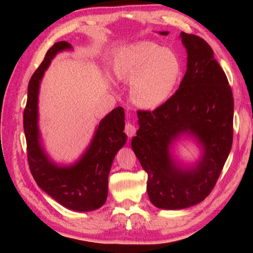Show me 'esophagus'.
<instances>
[{
    "label": "esophagus",
    "instance_id": "1",
    "mask_svg": "<svg viewBox=\"0 0 253 253\" xmlns=\"http://www.w3.org/2000/svg\"><path fill=\"white\" fill-rule=\"evenodd\" d=\"M125 132L128 137H132L136 134V127L130 123H126L125 125Z\"/></svg>",
    "mask_w": 253,
    "mask_h": 253
}]
</instances>
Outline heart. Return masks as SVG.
I'll return each instance as SVG.
<instances>
[{
    "mask_svg": "<svg viewBox=\"0 0 253 253\" xmlns=\"http://www.w3.org/2000/svg\"><path fill=\"white\" fill-rule=\"evenodd\" d=\"M113 71L119 80L130 84V99L136 106L153 109L169 97L181 67L173 51L144 41L119 50Z\"/></svg>",
    "mask_w": 253,
    "mask_h": 253,
    "instance_id": "1",
    "label": "heart"
}]
</instances>
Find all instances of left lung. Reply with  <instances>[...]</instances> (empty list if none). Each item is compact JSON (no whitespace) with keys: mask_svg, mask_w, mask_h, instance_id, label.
Returning a JSON list of instances; mask_svg holds the SVG:
<instances>
[{"mask_svg":"<svg viewBox=\"0 0 253 253\" xmlns=\"http://www.w3.org/2000/svg\"><path fill=\"white\" fill-rule=\"evenodd\" d=\"M168 36L169 32H160ZM187 69L174 95L155 110H138L131 148L147 173V194L156 208L181 210L211 193L233 139V96L224 71L202 38L181 33ZM183 134L195 136L204 154L194 167L174 164L169 149Z\"/></svg>","mask_w":253,"mask_h":253,"instance_id":"8db88e82","label":"left lung"}]
</instances>
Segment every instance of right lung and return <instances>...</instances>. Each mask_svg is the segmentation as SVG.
<instances>
[{
  "label": "right lung",
  "instance_id": "1",
  "mask_svg": "<svg viewBox=\"0 0 253 253\" xmlns=\"http://www.w3.org/2000/svg\"><path fill=\"white\" fill-rule=\"evenodd\" d=\"M66 41L54 43L34 71L28 85V100L23 113L28 162L31 174L40 188L67 209L88 212L105 204L108 194V175L117 152L126 143L125 113L123 107L111 110L95 131L87 151L70 166H59L46 156L40 142L38 126V96L40 83L55 54L70 50Z\"/></svg>",
  "mask_w": 253,
  "mask_h": 253
}]
</instances>
